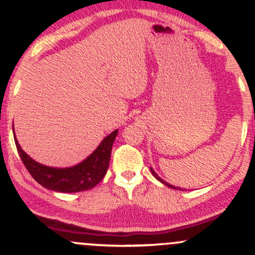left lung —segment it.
Segmentation results:
<instances>
[{
    "instance_id": "8db88e82",
    "label": "left lung",
    "mask_w": 255,
    "mask_h": 255,
    "mask_svg": "<svg viewBox=\"0 0 255 255\" xmlns=\"http://www.w3.org/2000/svg\"><path fill=\"white\" fill-rule=\"evenodd\" d=\"M150 169H151V172H152V175H153V176H154V177H156L158 181H160V182H162V183H164V184H165V186L170 187V188H175V189H180V187H174V186H171V184H169L168 182H165V181H163V180H162V178H160V177H159V176H158V175L156 174V172H154V170H153V169H152V168H150Z\"/></svg>"
}]
</instances>
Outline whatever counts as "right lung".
Instances as JSON below:
<instances>
[{"label":"right lung","instance_id":"add662e5","mask_svg":"<svg viewBox=\"0 0 255 255\" xmlns=\"http://www.w3.org/2000/svg\"><path fill=\"white\" fill-rule=\"evenodd\" d=\"M116 135L118 130L113 131L83 163L66 169L50 168L39 164L21 150L15 136L14 140L22 163L38 183L55 192L75 193L93 188L105 176L109 166L111 147Z\"/></svg>","mask_w":255,"mask_h":255}]
</instances>
